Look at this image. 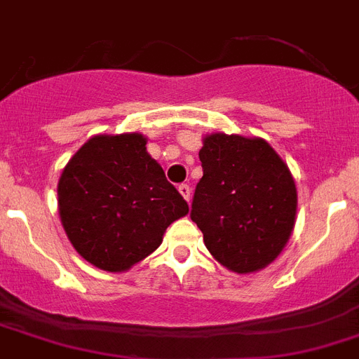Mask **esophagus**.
<instances>
[{"mask_svg": "<svg viewBox=\"0 0 359 359\" xmlns=\"http://www.w3.org/2000/svg\"><path fill=\"white\" fill-rule=\"evenodd\" d=\"M177 191L182 192V196H183V198H185V200H187V201L191 200L192 189H191V187H189V185H187V183H182V185L177 187Z\"/></svg>", "mask_w": 359, "mask_h": 359, "instance_id": "1", "label": "esophagus"}]
</instances>
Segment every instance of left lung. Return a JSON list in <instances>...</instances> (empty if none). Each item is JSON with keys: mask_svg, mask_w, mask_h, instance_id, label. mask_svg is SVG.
<instances>
[{"mask_svg": "<svg viewBox=\"0 0 359 359\" xmlns=\"http://www.w3.org/2000/svg\"><path fill=\"white\" fill-rule=\"evenodd\" d=\"M200 159L191 219L207 249L238 274L267 267L294 229L298 196L289 167L267 142L236 134L205 137Z\"/></svg>", "mask_w": 359, "mask_h": 359, "instance_id": "left-lung-1", "label": "left lung"}]
</instances>
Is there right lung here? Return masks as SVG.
<instances>
[{"label": "right lung", "mask_w": 359, "mask_h": 359, "mask_svg": "<svg viewBox=\"0 0 359 359\" xmlns=\"http://www.w3.org/2000/svg\"><path fill=\"white\" fill-rule=\"evenodd\" d=\"M145 145L136 133L90 137L57 183L70 243L103 271L121 272L142 262L163 241L167 226L189 212Z\"/></svg>", "instance_id": "right-lung-1"}]
</instances>
